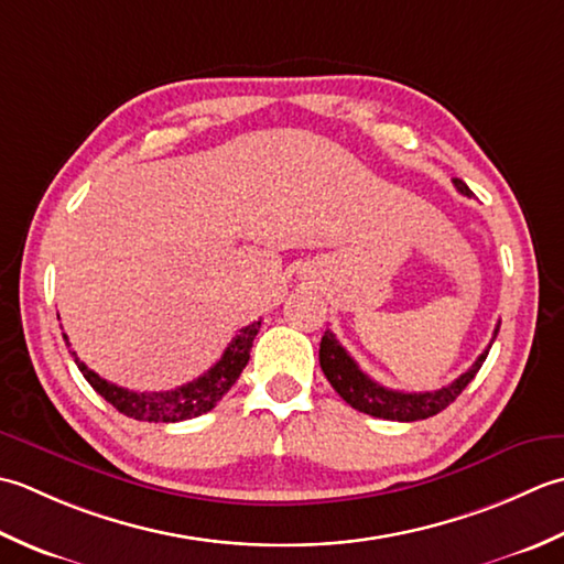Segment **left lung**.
Returning a JSON list of instances; mask_svg holds the SVG:
<instances>
[{"mask_svg": "<svg viewBox=\"0 0 564 564\" xmlns=\"http://www.w3.org/2000/svg\"><path fill=\"white\" fill-rule=\"evenodd\" d=\"M453 185L457 187L459 194L473 197V192H469V187L463 180L455 177ZM497 333H499V324L494 328V338H497ZM491 343L467 372L459 375L455 382H451L447 387L435 389V392H399V389H387L382 384H377L375 379H370L360 370L358 362L350 358L348 350L340 346L330 330H326L324 338H321L318 362L330 387L336 389V392L346 399L352 409L370 413L375 419H387V421H421L441 413L443 409L451 406L459 394H463V389L473 382L475 375L479 372L481 362L487 360Z\"/></svg>", "mask_w": 564, "mask_h": 564, "instance_id": "8db88e82", "label": "left lung"}]
</instances>
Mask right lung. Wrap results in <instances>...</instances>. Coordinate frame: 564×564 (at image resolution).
<instances>
[{
  "mask_svg": "<svg viewBox=\"0 0 564 564\" xmlns=\"http://www.w3.org/2000/svg\"><path fill=\"white\" fill-rule=\"evenodd\" d=\"M260 324L262 321H252L250 326L240 328L236 333V338L228 343L221 360H218L209 372H204L202 377L192 379V382L182 387L167 389V392H133V389L107 382L105 377H99L95 370H89V367L77 358L75 350L70 352L75 358V365L79 367V372L85 375L91 389H95L99 397H105L113 409L123 413V416L135 419V421H148V423H177V421H187L194 416H202L206 411H212L228 389L236 384V379L240 377V372H243V367L250 360V348H252V340L258 336ZM63 338L67 343L65 333ZM67 346H70V343H67Z\"/></svg>",
  "mask_w": 564,
  "mask_h": 564,
  "instance_id": "1",
  "label": "right lung"
}]
</instances>
